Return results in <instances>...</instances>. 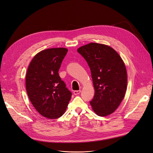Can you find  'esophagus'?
I'll return each instance as SVG.
<instances>
[{"label": "esophagus", "mask_w": 153, "mask_h": 153, "mask_svg": "<svg viewBox=\"0 0 153 153\" xmlns=\"http://www.w3.org/2000/svg\"><path fill=\"white\" fill-rule=\"evenodd\" d=\"M80 93H81V90H77V91H74V94L75 95H78L79 94H80Z\"/></svg>", "instance_id": "esophagus-1"}]
</instances>
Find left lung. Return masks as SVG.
<instances>
[{"instance_id": "1", "label": "left lung", "mask_w": 153, "mask_h": 153, "mask_svg": "<svg viewBox=\"0 0 153 153\" xmlns=\"http://www.w3.org/2000/svg\"><path fill=\"white\" fill-rule=\"evenodd\" d=\"M88 62L91 73L94 97L90 101L100 117L113 114L126 94L127 74L126 65L116 51L108 45L90 43L77 49Z\"/></svg>"}]
</instances>
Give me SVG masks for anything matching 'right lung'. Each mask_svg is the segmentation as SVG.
<instances>
[{
	"mask_svg": "<svg viewBox=\"0 0 153 153\" xmlns=\"http://www.w3.org/2000/svg\"><path fill=\"white\" fill-rule=\"evenodd\" d=\"M65 48L43 50L35 55L28 66L26 88L28 97L39 114L50 119L63 115L72 93L59 75Z\"/></svg>",
	"mask_w": 153,
	"mask_h": 153,
	"instance_id": "right-lung-1",
	"label": "right lung"
}]
</instances>
